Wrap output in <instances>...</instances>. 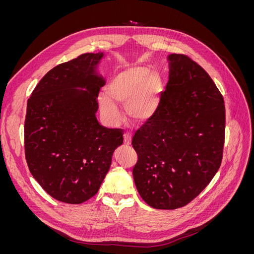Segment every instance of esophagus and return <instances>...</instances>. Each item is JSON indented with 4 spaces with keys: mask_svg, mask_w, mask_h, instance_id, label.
<instances>
[{
    "mask_svg": "<svg viewBox=\"0 0 254 254\" xmlns=\"http://www.w3.org/2000/svg\"><path fill=\"white\" fill-rule=\"evenodd\" d=\"M124 143L126 145H129L130 143H131V134H130L129 132H126L124 134Z\"/></svg>",
    "mask_w": 254,
    "mask_h": 254,
    "instance_id": "34e87169",
    "label": "esophagus"
}]
</instances>
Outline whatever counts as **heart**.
Wrapping results in <instances>:
<instances>
[{
  "label": "heart",
  "instance_id": "heart-1",
  "mask_svg": "<svg viewBox=\"0 0 254 254\" xmlns=\"http://www.w3.org/2000/svg\"><path fill=\"white\" fill-rule=\"evenodd\" d=\"M162 84L159 76L144 67H131L119 73L107 87V94L98 96L104 118L111 124H118L122 114L117 101L126 104V110L134 121H147L158 110Z\"/></svg>",
  "mask_w": 254,
  "mask_h": 254
}]
</instances>
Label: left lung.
Listing matches in <instances>:
<instances>
[{"instance_id":"8db88e82","label":"left lung","mask_w":254,"mask_h":254,"mask_svg":"<svg viewBox=\"0 0 254 254\" xmlns=\"http://www.w3.org/2000/svg\"><path fill=\"white\" fill-rule=\"evenodd\" d=\"M170 80L158 110L136 130L132 174L143 200L161 210L187 205L221 164L226 110L216 84L183 54H171Z\"/></svg>"}]
</instances>
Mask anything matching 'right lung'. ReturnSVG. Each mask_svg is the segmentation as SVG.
Instances as JSON below:
<instances>
[{"label": "right lung", "mask_w": 254, "mask_h": 254, "mask_svg": "<svg viewBox=\"0 0 254 254\" xmlns=\"http://www.w3.org/2000/svg\"><path fill=\"white\" fill-rule=\"evenodd\" d=\"M104 53H87L45 74L27 101L25 158L34 178L56 200L78 204L93 197L108 173L123 130L96 119L105 84L96 66Z\"/></svg>", "instance_id": "add662e5"}]
</instances>
